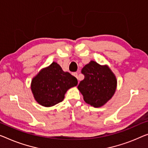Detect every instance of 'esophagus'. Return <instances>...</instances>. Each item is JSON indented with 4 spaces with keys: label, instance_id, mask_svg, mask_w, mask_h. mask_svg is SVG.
Instances as JSON below:
<instances>
[{
    "label": "esophagus",
    "instance_id": "esophagus-1",
    "mask_svg": "<svg viewBox=\"0 0 148 148\" xmlns=\"http://www.w3.org/2000/svg\"><path fill=\"white\" fill-rule=\"evenodd\" d=\"M73 75H74V76L75 77H76V78L77 79H78V80H79V78H78V74H77L76 72H74V73H73Z\"/></svg>",
    "mask_w": 148,
    "mask_h": 148
}]
</instances>
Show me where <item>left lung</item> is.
I'll return each mask as SVG.
<instances>
[{
  "label": "left lung",
  "instance_id": "1",
  "mask_svg": "<svg viewBox=\"0 0 148 148\" xmlns=\"http://www.w3.org/2000/svg\"><path fill=\"white\" fill-rule=\"evenodd\" d=\"M84 79L78 86L86 103L94 108L102 106L116 92L115 75L107 65L101 66L90 61L82 70Z\"/></svg>",
  "mask_w": 148,
  "mask_h": 148
}]
</instances>
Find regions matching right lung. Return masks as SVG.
<instances>
[{"label":"right lung","instance_id":"right-lung-1","mask_svg":"<svg viewBox=\"0 0 148 148\" xmlns=\"http://www.w3.org/2000/svg\"><path fill=\"white\" fill-rule=\"evenodd\" d=\"M77 84L76 78L64 72L60 65L53 62L33 78L31 90L39 104L51 107L63 101L67 90Z\"/></svg>","mask_w":148,"mask_h":148}]
</instances>
